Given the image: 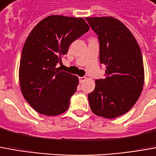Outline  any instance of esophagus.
I'll return each instance as SVG.
<instances>
[{"label":"esophagus","mask_w":156,"mask_h":156,"mask_svg":"<svg viewBox=\"0 0 156 156\" xmlns=\"http://www.w3.org/2000/svg\"><path fill=\"white\" fill-rule=\"evenodd\" d=\"M85 80H86L85 77H80V78H79V82H80L81 83H83Z\"/></svg>","instance_id":"1"}]
</instances>
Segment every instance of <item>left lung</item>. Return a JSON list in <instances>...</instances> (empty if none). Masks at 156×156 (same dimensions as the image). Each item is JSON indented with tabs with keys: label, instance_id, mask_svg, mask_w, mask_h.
Returning a JSON list of instances; mask_svg holds the SVG:
<instances>
[{
	"label": "left lung",
	"instance_id": "left-lung-1",
	"mask_svg": "<svg viewBox=\"0 0 156 156\" xmlns=\"http://www.w3.org/2000/svg\"><path fill=\"white\" fill-rule=\"evenodd\" d=\"M100 41V62L105 78L95 80L89 94L94 114L116 118L129 112L139 100L144 82L141 50L131 31L112 17H86Z\"/></svg>",
	"mask_w": 156,
	"mask_h": 156
}]
</instances>
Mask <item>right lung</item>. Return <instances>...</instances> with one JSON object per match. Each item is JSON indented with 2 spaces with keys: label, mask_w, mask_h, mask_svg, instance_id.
Masks as SVG:
<instances>
[{
  "label": "right lung",
  "mask_w": 156,
  "mask_h": 156,
  "mask_svg": "<svg viewBox=\"0 0 156 156\" xmlns=\"http://www.w3.org/2000/svg\"><path fill=\"white\" fill-rule=\"evenodd\" d=\"M89 29L82 17L51 15L29 34L22 51L19 83L25 100L40 114L56 116L69 107L78 78L56 65L62 63L69 45Z\"/></svg>",
  "instance_id": "1"
}]
</instances>
